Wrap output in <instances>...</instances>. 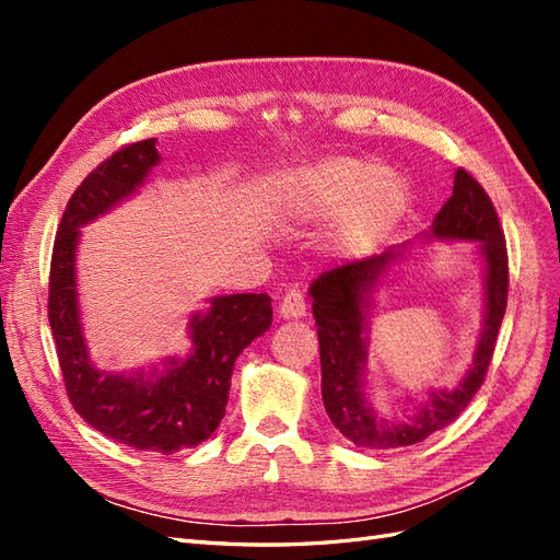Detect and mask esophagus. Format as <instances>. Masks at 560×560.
I'll return each mask as SVG.
<instances>
[{
	"label": "esophagus",
	"instance_id": "obj_1",
	"mask_svg": "<svg viewBox=\"0 0 560 560\" xmlns=\"http://www.w3.org/2000/svg\"><path fill=\"white\" fill-rule=\"evenodd\" d=\"M280 317H284V319L306 317V301H303L301 292L292 290V292H287L282 296V301H280Z\"/></svg>",
	"mask_w": 560,
	"mask_h": 560
}]
</instances>
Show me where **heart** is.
Instances as JSON below:
<instances>
[{"mask_svg": "<svg viewBox=\"0 0 560 560\" xmlns=\"http://www.w3.org/2000/svg\"><path fill=\"white\" fill-rule=\"evenodd\" d=\"M411 184L376 161L334 156L299 167L282 184L278 214L287 224L331 226V247L362 257L383 245L411 208Z\"/></svg>", "mask_w": 560, "mask_h": 560, "instance_id": "1", "label": "heart"}]
</instances>
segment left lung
<instances>
[{
	"instance_id": "1",
	"label": "left lung",
	"mask_w": 560,
	"mask_h": 560,
	"mask_svg": "<svg viewBox=\"0 0 560 560\" xmlns=\"http://www.w3.org/2000/svg\"><path fill=\"white\" fill-rule=\"evenodd\" d=\"M474 242L485 273V319L466 376L453 388H433L401 419L385 417L368 399L365 354L373 296L418 242ZM506 245L498 212L481 184L457 167L453 194L416 241L319 273L308 294L319 338L322 401L334 428L364 448H401L446 428L483 383L506 308Z\"/></svg>"
}]
</instances>
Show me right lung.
<instances>
[{"instance_id": "obj_1", "label": "right lung", "mask_w": 560, "mask_h": 560, "mask_svg": "<svg viewBox=\"0 0 560 560\" xmlns=\"http://www.w3.org/2000/svg\"><path fill=\"white\" fill-rule=\"evenodd\" d=\"M159 140L135 142L100 163L67 202L50 259L48 322L77 413L91 428L138 451L171 455L194 448L219 428L229 401L238 354L268 331L273 308L268 294H224L206 299L191 313L186 354L132 371L100 369L83 334L77 252L81 229L138 196L163 161Z\"/></svg>"}]
</instances>
